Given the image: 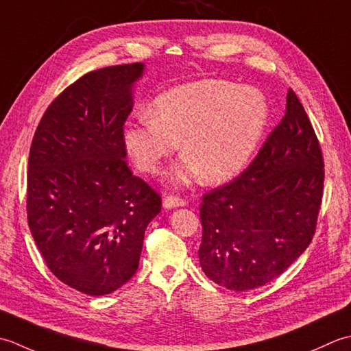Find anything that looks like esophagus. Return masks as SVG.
<instances>
[{
	"label": "esophagus",
	"instance_id": "obj_1",
	"mask_svg": "<svg viewBox=\"0 0 351 351\" xmlns=\"http://www.w3.org/2000/svg\"><path fill=\"white\" fill-rule=\"evenodd\" d=\"M163 206L167 209H173V207H178V206H186V199L177 197V195H168L163 199Z\"/></svg>",
	"mask_w": 351,
	"mask_h": 351
}]
</instances>
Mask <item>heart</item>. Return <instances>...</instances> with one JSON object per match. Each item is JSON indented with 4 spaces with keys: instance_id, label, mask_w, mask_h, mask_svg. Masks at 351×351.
<instances>
[{
    "instance_id": "obj_1",
    "label": "heart",
    "mask_w": 351,
    "mask_h": 351,
    "mask_svg": "<svg viewBox=\"0 0 351 351\" xmlns=\"http://www.w3.org/2000/svg\"><path fill=\"white\" fill-rule=\"evenodd\" d=\"M149 110L152 117L127 124V152L141 171L154 174L180 141L186 159L174 171L180 183L198 173L206 183L233 177L252 156L268 118L259 90L213 78L162 92Z\"/></svg>"
}]
</instances>
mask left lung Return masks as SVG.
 Here are the masks:
<instances>
[{
    "label": "left lung",
    "instance_id": "1",
    "mask_svg": "<svg viewBox=\"0 0 351 351\" xmlns=\"http://www.w3.org/2000/svg\"><path fill=\"white\" fill-rule=\"evenodd\" d=\"M323 189V152L289 89L285 117L248 168L203 195L198 257L204 274L232 291L274 280L309 247Z\"/></svg>",
    "mask_w": 351,
    "mask_h": 351
}]
</instances>
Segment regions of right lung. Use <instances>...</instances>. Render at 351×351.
<instances>
[{
	"instance_id": "1",
	"label": "right lung",
	"mask_w": 351,
	"mask_h": 351,
	"mask_svg": "<svg viewBox=\"0 0 351 351\" xmlns=\"http://www.w3.org/2000/svg\"><path fill=\"white\" fill-rule=\"evenodd\" d=\"M144 63L82 75L47 107L27 169L28 227L49 271L88 295L134 276L162 197L128 168L124 124Z\"/></svg>"
}]
</instances>
